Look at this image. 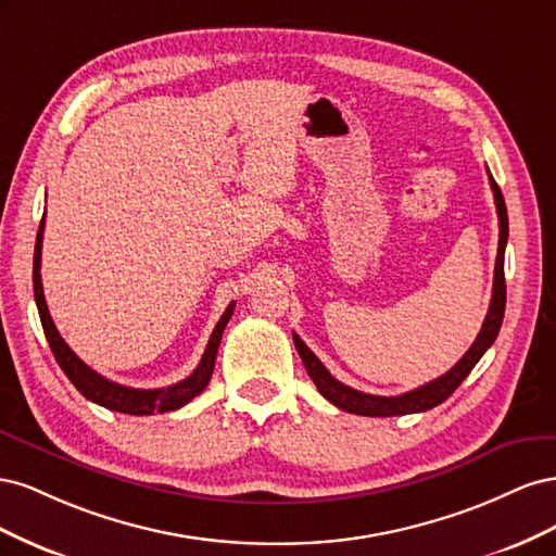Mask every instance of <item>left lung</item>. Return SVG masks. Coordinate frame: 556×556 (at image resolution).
I'll return each mask as SVG.
<instances>
[{"label":"left lung","mask_w":556,"mask_h":556,"mask_svg":"<svg viewBox=\"0 0 556 556\" xmlns=\"http://www.w3.org/2000/svg\"><path fill=\"white\" fill-rule=\"evenodd\" d=\"M490 185L494 192L496 201V213H498V255H496V268H494V290H492V304L490 313H486L482 329L478 333V339L473 345L468 348L466 355L454 364L447 374L441 378H435L422 387H417L413 392L399 394V396H376V394H366L357 392L352 387L343 384L336 380L325 364L319 362L308 345L294 336V345L301 362H304L306 371L315 387L319 390L327 401H331L336 408H341L345 413H355V415H366V417H394V415H410V413H425L443 403L457 387L464 382V378L473 371V366L480 362L490 345L496 341L501 323H503V311H506V276H503V255H506V243H508V211H506V201H503V194L498 190L496 180L490 174Z\"/></svg>","instance_id":"obj_1"}]
</instances>
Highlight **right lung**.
<instances>
[{
  "instance_id": "obj_1",
  "label": "right lung",
  "mask_w": 556,
  "mask_h": 556,
  "mask_svg": "<svg viewBox=\"0 0 556 556\" xmlns=\"http://www.w3.org/2000/svg\"><path fill=\"white\" fill-rule=\"evenodd\" d=\"M43 217H41L39 233H37V245H35V271H31V278H35V301H37V308H39L46 341H48L50 350H53V355H55L60 368L64 371V376L74 382L76 390L88 401L99 403V406H104V408L115 410V413H127V415H153V413L178 410L180 406H185V403H190L194 396L204 392L211 376H213V368H215L217 345H220L223 331L229 323V317L233 315V301L223 313L220 323L215 325V329L211 333V341L204 350V355H201L199 366L188 378L172 384V387H162V390H134V387L117 384V382H113L104 376H99L97 371H92V368L86 362L76 357V352L64 343L60 331L55 329L53 317H50V313H48L46 296H43V285H41Z\"/></svg>"
}]
</instances>
